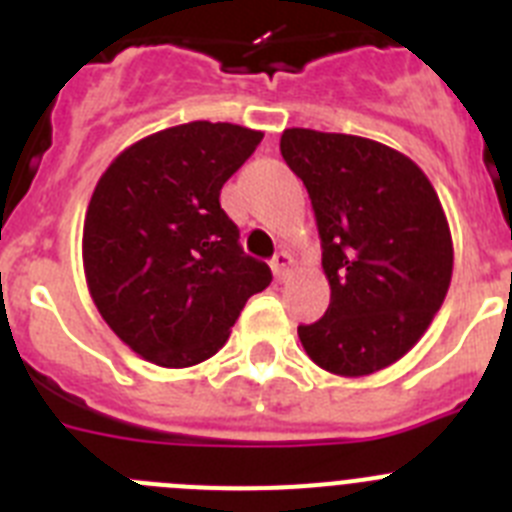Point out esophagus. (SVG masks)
<instances>
[{
    "instance_id": "1",
    "label": "esophagus",
    "mask_w": 512,
    "mask_h": 512,
    "mask_svg": "<svg viewBox=\"0 0 512 512\" xmlns=\"http://www.w3.org/2000/svg\"><path fill=\"white\" fill-rule=\"evenodd\" d=\"M271 271H274V277H277V282H282L284 277H287L289 271H292V256H289L287 251H279L274 259H271Z\"/></svg>"
}]
</instances>
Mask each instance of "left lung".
Returning <instances> with one entry per match:
<instances>
[{
  "label": "left lung",
  "mask_w": 512,
  "mask_h": 512,
  "mask_svg": "<svg viewBox=\"0 0 512 512\" xmlns=\"http://www.w3.org/2000/svg\"><path fill=\"white\" fill-rule=\"evenodd\" d=\"M282 156L310 194L330 305L297 336L320 369L366 377L395 364L441 310L451 230L428 176L359 135L289 128Z\"/></svg>",
  "instance_id": "8db88e82"
}]
</instances>
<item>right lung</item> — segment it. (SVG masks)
<instances>
[{
  "label": "right lung",
  "mask_w": 512,
  "mask_h": 512,
  "mask_svg": "<svg viewBox=\"0 0 512 512\" xmlns=\"http://www.w3.org/2000/svg\"><path fill=\"white\" fill-rule=\"evenodd\" d=\"M264 133L187 122L138 140L107 166L84 217V274L104 323L146 361L210 359L271 269L246 256L220 189Z\"/></svg>",
  "instance_id": "right-lung-1"
}]
</instances>
